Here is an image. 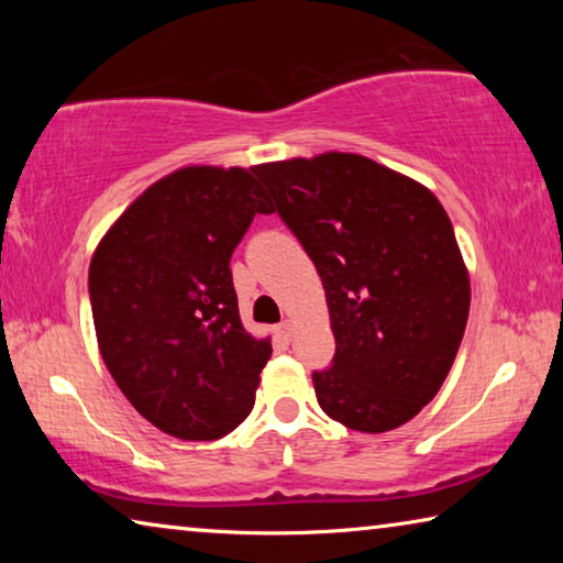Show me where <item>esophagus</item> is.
Returning a JSON list of instances; mask_svg holds the SVG:
<instances>
[{"mask_svg": "<svg viewBox=\"0 0 563 563\" xmlns=\"http://www.w3.org/2000/svg\"><path fill=\"white\" fill-rule=\"evenodd\" d=\"M292 332H295L292 320H283L280 325H278V335H280L283 340H290V338H292Z\"/></svg>", "mask_w": 563, "mask_h": 563, "instance_id": "esophagus-1", "label": "esophagus"}]
</instances>
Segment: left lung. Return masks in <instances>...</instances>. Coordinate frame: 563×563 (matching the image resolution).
Here are the masks:
<instances>
[{"mask_svg":"<svg viewBox=\"0 0 563 563\" xmlns=\"http://www.w3.org/2000/svg\"><path fill=\"white\" fill-rule=\"evenodd\" d=\"M255 174L325 288L335 357L312 373L318 405L347 430H397L440 393L470 316L450 216L430 188L360 154Z\"/></svg>","mask_w":563,"mask_h":563,"instance_id":"left-lung-1","label":"left lung"}]
</instances>
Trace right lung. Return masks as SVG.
<instances>
[{"instance_id":"1","label":"right lung","mask_w":563,"mask_h":563,"mask_svg":"<svg viewBox=\"0 0 563 563\" xmlns=\"http://www.w3.org/2000/svg\"><path fill=\"white\" fill-rule=\"evenodd\" d=\"M253 168L184 166L148 186L93 251L103 362L161 432L213 442L251 415L271 338L243 328L231 255L273 203Z\"/></svg>"}]
</instances>
